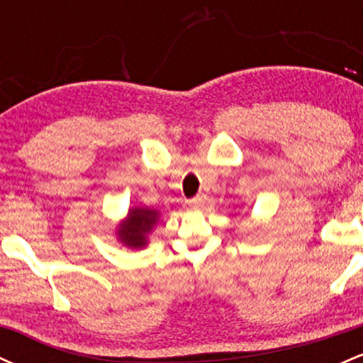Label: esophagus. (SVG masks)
Masks as SVG:
<instances>
[{
    "mask_svg": "<svg viewBox=\"0 0 363 363\" xmlns=\"http://www.w3.org/2000/svg\"><path fill=\"white\" fill-rule=\"evenodd\" d=\"M205 203H206V196H203V194L196 196V198L187 201V208H189V210H199V208L205 206Z\"/></svg>",
    "mask_w": 363,
    "mask_h": 363,
    "instance_id": "34e87169",
    "label": "esophagus"
}]
</instances>
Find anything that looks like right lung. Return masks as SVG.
Masks as SVG:
<instances>
[{
  "instance_id": "1",
  "label": "right lung",
  "mask_w": 363,
  "mask_h": 363,
  "mask_svg": "<svg viewBox=\"0 0 363 363\" xmlns=\"http://www.w3.org/2000/svg\"><path fill=\"white\" fill-rule=\"evenodd\" d=\"M158 222V211L152 208H131L128 216L118 225L119 242L131 249H143L148 242V234Z\"/></svg>"
}]
</instances>
